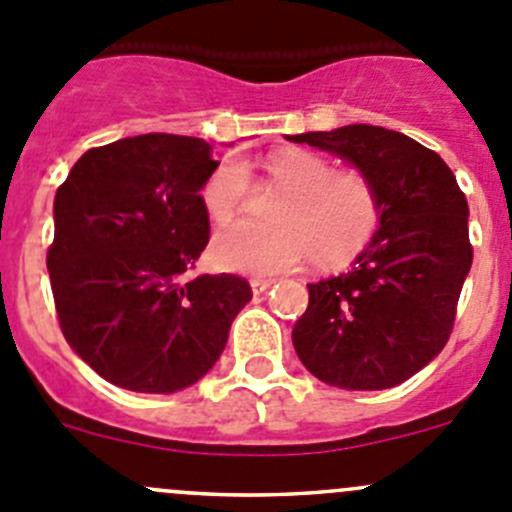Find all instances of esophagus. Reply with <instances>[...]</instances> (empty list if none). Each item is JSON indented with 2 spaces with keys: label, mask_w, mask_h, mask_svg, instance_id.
<instances>
[{
  "label": "esophagus",
  "mask_w": 512,
  "mask_h": 512,
  "mask_svg": "<svg viewBox=\"0 0 512 512\" xmlns=\"http://www.w3.org/2000/svg\"><path fill=\"white\" fill-rule=\"evenodd\" d=\"M250 287H252V292H255V295H262V292L270 290L272 280H267V277H252Z\"/></svg>",
  "instance_id": "1"
}]
</instances>
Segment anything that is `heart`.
Masks as SVG:
<instances>
[{
    "mask_svg": "<svg viewBox=\"0 0 512 512\" xmlns=\"http://www.w3.org/2000/svg\"><path fill=\"white\" fill-rule=\"evenodd\" d=\"M262 180L280 192L272 225L240 220L212 240V257L225 270L277 275L312 257L322 270L355 262L380 232V190L365 170L335 167L325 155L287 147L265 157ZM250 172L237 157L217 162L200 187V202L217 225L245 207Z\"/></svg>",
    "mask_w": 512,
    "mask_h": 512,
    "instance_id": "heart-1",
    "label": "heart"
}]
</instances>
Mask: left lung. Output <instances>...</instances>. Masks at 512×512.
<instances>
[{
    "mask_svg": "<svg viewBox=\"0 0 512 512\" xmlns=\"http://www.w3.org/2000/svg\"><path fill=\"white\" fill-rule=\"evenodd\" d=\"M335 152L380 190L382 222L345 275L307 285L292 330L302 365L345 390L395 388L445 347L473 265L468 200L438 152L403 132L347 124L287 137Z\"/></svg>",
    "mask_w": 512,
    "mask_h": 512,
    "instance_id": "obj_1",
    "label": "left lung"
}]
</instances>
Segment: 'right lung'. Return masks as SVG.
Wrapping results in <instances>:
<instances>
[{
	"mask_svg": "<svg viewBox=\"0 0 512 512\" xmlns=\"http://www.w3.org/2000/svg\"><path fill=\"white\" fill-rule=\"evenodd\" d=\"M215 165L205 140L155 132L92 147L59 185L47 250L59 327L117 388L197 382L252 300L245 277H185L210 242L200 187Z\"/></svg>",
	"mask_w": 512,
	"mask_h": 512,
	"instance_id": "add662e5",
	"label": "right lung"
}]
</instances>
